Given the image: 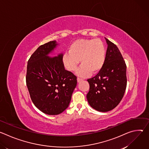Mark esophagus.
Wrapping results in <instances>:
<instances>
[{"label": "esophagus", "instance_id": "34e87169", "mask_svg": "<svg viewBox=\"0 0 149 149\" xmlns=\"http://www.w3.org/2000/svg\"><path fill=\"white\" fill-rule=\"evenodd\" d=\"M82 81V79H81V78H77V82H80L81 81Z\"/></svg>", "mask_w": 149, "mask_h": 149}]
</instances>
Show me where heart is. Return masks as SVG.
<instances>
[{"label":"heart","instance_id":"1","mask_svg":"<svg viewBox=\"0 0 149 149\" xmlns=\"http://www.w3.org/2000/svg\"><path fill=\"white\" fill-rule=\"evenodd\" d=\"M105 58V47L100 39H81L76 40L70 46L68 52L63 56V62L68 70L74 71L80 59L82 65L77 74L86 77L90 72H99L104 64Z\"/></svg>","mask_w":149,"mask_h":149}]
</instances>
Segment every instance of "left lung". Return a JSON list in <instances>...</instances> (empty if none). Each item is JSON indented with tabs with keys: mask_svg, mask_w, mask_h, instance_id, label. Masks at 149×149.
I'll return each instance as SVG.
<instances>
[{
	"mask_svg": "<svg viewBox=\"0 0 149 149\" xmlns=\"http://www.w3.org/2000/svg\"><path fill=\"white\" fill-rule=\"evenodd\" d=\"M105 39L108 46L104 64L97 75L87 80L88 102L100 112L109 111L117 106L127 86V67L122 55L115 44Z\"/></svg>",
	"mask_w": 149,
	"mask_h": 149,
	"instance_id": "obj_1",
	"label": "left lung"
}]
</instances>
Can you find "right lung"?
Wrapping results in <instances>:
<instances>
[{
  "instance_id": "obj_1",
  "label": "right lung",
  "mask_w": 149,
  "mask_h": 149,
  "mask_svg": "<svg viewBox=\"0 0 149 149\" xmlns=\"http://www.w3.org/2000/svg\"><path fill=\"white\" fill-rule=\"evenodd\" d=\"M59 45L50 41L38 48L27 65L26 86L36 107L48 115H58L69 106L77 77L65 70L63 54L49 56Z\"/></svg>"
}]
</instances>
